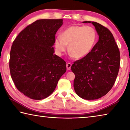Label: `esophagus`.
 Instances as JSON below:
<instances>
[{
	"mask_svg": "<svg viewBox=\"0 0 130 130\" xmlns=\"http://www.w3.org/2000/svg\"><path fill=\"white\" fill-rule=\"evenodd\" d=\"M71 67H72V63L70 62H68L67 64V68L68 70H70L71 69Z\"/></svg>",
	"mask_w": 130,
	"mask_h": 130,
	"instance_id": "1",
	"label": "esophagus"
}]
</instances>
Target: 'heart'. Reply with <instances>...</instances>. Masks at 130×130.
<instances>
[{
	"label": "heart",
	"instance_id": "heart-1",
	"mask_svg": "<svg viewBox=\"0 0 130 130\" xmlns=\"http://www.w3.org/2000/svg\"><path fill=\"white\" fill-rule=\"evenodd\" d=\"M96 39L95 30L91 26H72L56 38L55 48L57 53L61 54L69 45L70 53L76 58H82L91 51Z\"/></svg>",
	"mask_w": 130,
	"mask_h": 130
}]
</instances>
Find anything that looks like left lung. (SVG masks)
I'll list each match as a JSON object with an SVG mask.
<instances>
[{"label":"left lung","instance_id":"obj_1","mask_svg":"<svg viewBox=\"0 0 130 130\" xmlns=\"http://www.w3.org/2000/svg\"><path fill=\"white\" fill-rule=\"evenodd\" d=\"M92 23L99 36L91 52L74 61L71 69L75 74L74 89L85 100H95L106 94L115 83L120 64V52L111 32L95 22Z\"/></svg>","mask_w":130,"mask_h":130}]
</instances>
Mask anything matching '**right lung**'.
<instances>
[{
	"label": "right lung",
	"instance_id": "add662e5",
	"mask_svg": "<svg viewBox=\"0 0 130 130\" xmlns=\"http://www.w3.org/2000/svg\"><path fill=\"white\" fill-rule=\"evenodd\" d=\"M60 19H39L22 31L12 43L9 67L15 87L34 100L50 96L67 71L65 61L54 54Z\"/></svg>",
	"mask_w": 130,
	"mask_h": 130
}]
</instances>
